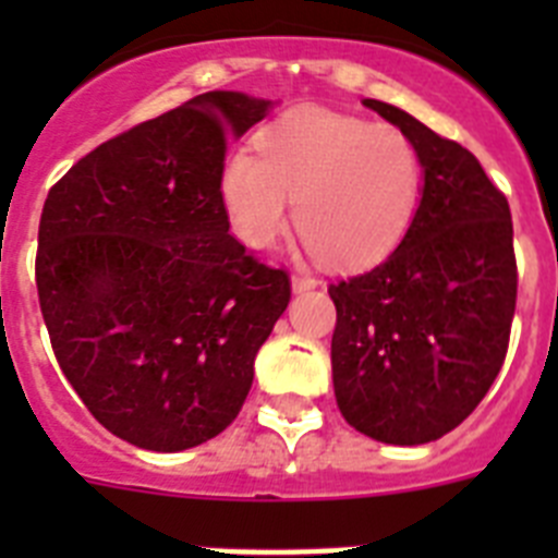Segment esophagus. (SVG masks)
I'll return each mask as SVG.
<instances>
[{
	"mask_svg": "<svg viewBox=\"0 0 558 558\" xmlns=\"http://www.w3.org/2000/svg\"><path fill=\"white\" fill-rule=\"evenodd\" d=\"M290 288H293V293H307V290L318 288V279H313V276H293Z\"/></svg>",
	"mask_w": 558,
	"mask_h": 558,
	"instance_id": "1",
	"label": "esophagus"
}]
</instances>
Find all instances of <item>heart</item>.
Wrapping results in <instances>:
<instances>
[{
    "instance_id": "1",
    "label": "heart",
    "mask_w": 558,
    "mask_h": 558,
    "mask_svg": "<svg viewBox=\"0 0 558 558\" xmlns=\"http://www.w3.org/2000/svg\"><path fill=\"white\" fill-rule=\"evenodd\" d=\"M259 153L234 150L220 198L234 234L268 248L295 226L335 268L383 263L411 229L422 201V159L405 131L329 108L302 106L259 133Z\"/></svg>"
}]
</instances>
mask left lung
I'll list each match as a JSON object with an SVG mask.
<instances>
[{
	"label": "left lung",
	"mask_w": 558,
	"mask_h": 558,
	"mask_svg": "<svg viewBox=\"0 0 558 558\" xmlns=\"http://www.w3.org/2000/svg\"><path fill=\"white\" fill-rule=\"evenodd\" d=\"M422 159V201L386 263L329 284L332 386L349 425L383 445H427L477 408L509 349L517 304L509 201L466 147L379 100Z\"/></svg>",
	"instance_id": "left-lung-1"
}]
</instances>
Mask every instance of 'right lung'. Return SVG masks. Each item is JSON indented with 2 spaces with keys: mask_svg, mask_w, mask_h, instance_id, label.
I'll return each mask as SVG.
<instances>
[{
  "mask_svg": "<svg viewBox=\"0 0 558 558\" xmlns=\"http://www.w3.org/2000/svg\"><path fill=\"white\" fill-rule=\"evenodd\" d=\"M274 102L206 92L102 142L49 190L38 226L44 324L83 405L153 452L231 425L290 302L245 254L220 198L226 142Z\"/></svg>",
  "mask_w": 558,
  "mask_h": 558,
  "instance_id": "obj_1",
  "label": "right lung"
}]
</instances>
